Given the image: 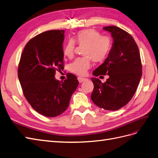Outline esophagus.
<instances>
[{"label": "esophagus", "instance_id": "obj_1", "mask_svg": "<svg viewBox=\"0 0 158 158\" xmlns=\"http://www.w3.org/2000/svg\"><path fill=\"white\" fill-rule=\"evenodd\" d=\"M87 78L82 77H78V81L79 83H83V81H87Z\"/></svg>", "mask_w": 158, "mask_h": 158}]
</instances>
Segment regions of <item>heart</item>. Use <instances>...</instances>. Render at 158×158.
<instances>
[{"label": "heart", "instance_id": "b5f03b06", "mask_svg": "<svg viewBox=\"0 0 158 158\" xmlns=\"http://www.w3.org/2000/svg\"><path fill=\"white\" fill-rule=\"evenodd\" d=\"M83 47V57L76 59L69 64V71L79 75H83L91 67V60L102 62L106 58L111 46V39L107 36L101 35L95 29L79 31L73 39L69 40L63 47V54L68 58L74 55L75 44Z\"/></svg>", "mask_w": 158, "mask_h": 158}]
</instances>
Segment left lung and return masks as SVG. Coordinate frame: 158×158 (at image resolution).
Instances as JSON below:
<instances>
[{
  "label": "left lung",
  "instance_id": "obj_1",
  "mask_svg": "<svg viewBox=\"0 0 158 158\" xmlns=\"http://www.w3.org/2000/svg\"><path fill=\"white\" fill-rule=\"evenodd\" d=\"M114 43L108 56L93 75H109L105 83L92 77L94 85L91 98L97 106L116 111L131 99L142 75L140 54L135 40L127 32L115 26L103 27Z\"/></svg>",
  "mask_w": 158,
  "mask_h": 158
}]
</instances>
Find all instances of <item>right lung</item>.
I'll return each instance as SVG.
<instances>
[{
    "label": "right lung",
    "instance_id": "add662e5",
    "mask_svg": "<svg viewBox=\"0 0 158 158\" xmlns=\"http://www.w3.org/2000/svg\"><path fill=\"white\" fill-rule=\"evenodd\" d=\"M63 30H52L31 39L21 54L18 77L27 102L39 114L58 116L69 105L79 85L77 77L67 73L64 82L55 78L63 68Z\"/></svg>",
    "mask_w": 158,
    "mask_h": 158
}]
</instances>
